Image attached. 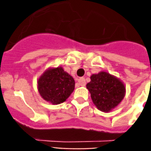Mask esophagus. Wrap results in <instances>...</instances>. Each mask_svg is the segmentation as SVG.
Listing matches in <instances>:
<instances>
[{
    "label": "esophagus",
    "instance_id": "1",
    "mask_svg": "<svg viewBox=\"0 0 151 151\" xmlns=\"http://www.w3.org/2000/svg\"><path fill=\"white\" fill-rule=\"evenodd\" d=\"M78 84L81 86H85L86 85V81H85V79L84 78H81L78 79Z\"/></svg>",
    "mask_w": 151,
    "mask_h": 151
}]
</instances>
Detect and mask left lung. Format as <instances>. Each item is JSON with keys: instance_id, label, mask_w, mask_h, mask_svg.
I'll return each instance as SVG.
<instances>
[{"instance_id": "1", "label": "left lung", "mask_w": 151, "mask_h": 151, "mask_svg": "<svg viewBox=\"0 0 151 151\" xmlns=\"http://www.w3.org/2000/svg\"><path fill=\"white\" fill-rule=\"evenodd\" d=\"M86 85L91 98L98 110L110 112L117 107L124 99L126 88L124 84L117 77L101 71L90 77Z\"/></svg>"}]
</instances>
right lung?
I'll return each mask as SVG.
<instances>
[{
	"label": "right lung",
	"mask_w": 151,
	"mask_h": 151,
	"mask_svg": "<svg viewBox=\"0 0 151 151\" xmlns=\"http://www.w3.org/2000/svg\"><path fill=\"white\" fill-rule=\"evenodd\" d=\"M74 87V79L62 66L49 67L37 80L40 96L53 105L65 102L73 92Z\"/></svg>",
	"instance_id": "obj_1"
}]
</instances>
